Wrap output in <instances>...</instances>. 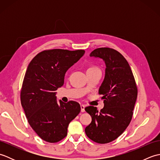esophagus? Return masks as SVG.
I'll list each match as a JSON object with an SVG mask.
<instances>
[{
  "label": "esophagus",
  "instance_id": "34e87169",
  "mask_svg": "<svg viewBox=\"0 0 160 160\" xmlns=\"http://www.w3.org/2000/svg\"><path fill=\"white\" fill-rule=\"evenodd\" d=\"M80 108H81V111H82V112L85 111V110H84V108H85V106H84V105H83V104L80 105Z\"/></svg>",
  "mask_w": 160,
  "mask_h": 160
}]
</instances>
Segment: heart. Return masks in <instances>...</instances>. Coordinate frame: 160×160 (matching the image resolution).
<instances>
[{"label": "heart", "instance_id": "obj_1", "mask_svg": "<svg viewBox=\"0 0 160 160\" xmlns=\"http://www.w3.org/2000/svg\"><path fill=\"white\" fill-rule=\"evenodd\" d=\"M90 69H91V68H90Z\"/></svg>", "mask_w": 160, "mask_h": 160}]
</instances>
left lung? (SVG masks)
I'll return each mask as SVG.
<instances>
[{
	"label": "left lung",
	"instance_id": "1",
	"mask_svg": "<svg viewBox=\"0 0 160 160\" xmlns=\"http://www.w3.org/2000/svg\"><path fill=\"white\" fill-rule=\"evenodd\" d=\"M90 56L102 59L106 65L104 80L98 91L103 96L104 106L100 112L93 106L84 108L92 118L85 132L93 142L107 144L117 139L130 124L138 89L128 62L116 50L98 48Z\"/></svg>",
	"mask_w": 160,
	"mask_h": 160
}]
</instances>
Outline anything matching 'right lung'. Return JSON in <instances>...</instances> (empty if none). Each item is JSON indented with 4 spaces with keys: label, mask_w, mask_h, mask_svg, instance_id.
Masks as SVG:
<instances>
[{
    "label": "right lung",
    "mask_w": 160,
    "mask_h": 160,
    "mask_svg": "<svg viewBox=\"0 0 160 160\" xmlns=\"http://www.w3.org/2000/svg\"><path fill=\"white\" fill-rule=\"evenodd\" d=\"M85 53L84 50H45L29 64L24 77L20 101L29 125L47 142L55 143L67 135L71 120L80 112L75 101L57 102L56 91L64 84L67 71Z\"/></svg>",
    "instance_id": "obj_1"
}]
</instances>
